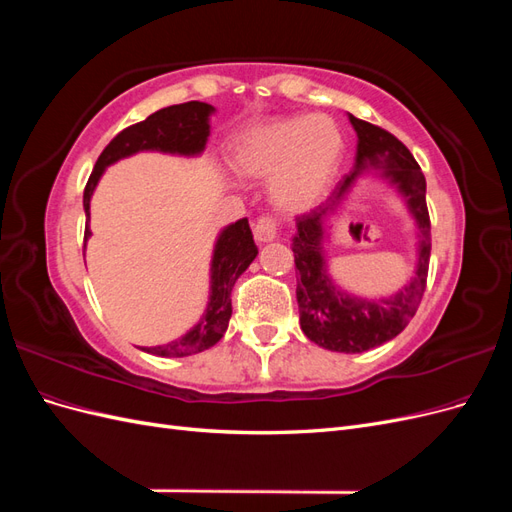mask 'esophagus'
Returning a JSON list of instances; mask_svg holds the SVG:
<instances>
[{
	"mask_svg": "<svg viewBox=\"0 0 512 512\" xmlns=\"http://www.w3.org/2000/svg\"><path fill=\"white\" fill-rule=\"evenodd\" d=\"M277 222L271 218V215H262V218L254 224V237L260 241V243H267V241H273L277 237Z\"/></svg>",
	"mask_w": 512,
	"mask_h": 512,
	"instance_id": "1",
	"label": "esophagus"
}]
</instances>
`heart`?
<instances>
[{"label":"heart","mask_w":512,"mask_h":512,"mask_svg":"<svg viewBox=\"0 0 512 512\" xmlns=\"http://www.w3.org/2000/svg\"><path fill=\"white\" fill-rule=\"evenodd\" d=\"M344 151V132L331 117L292 115L243 132L230 149V160L245 179L275 177V205L301 213L331 190Z\"/></svg>","instance_id":"1"}]
</instances>
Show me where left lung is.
<instances>
[{"label":"left lung","instance_id":"left-lung-1","mask_svg":"<svg viewBox=\"0 0 512 512\" xmlns=\"http://www.w3.org/2000/svg\"><path fill=\"white\" fill-rule=\"evenodd\" d=\"M348 117L359 136L354 170L337 183L329 203L299 215L297 232L292 237V252L294 267L299 271L297 301L303 333L327 350L356 354L397 337L416 314L427 284L431 222L425 203V175L408 147L374 123L356 119L354 115ZM367 167H376L381 176L389 178L405 196L422 237L415 277L389 300H361L339 291L326 273V261L321 254L323 220L336 210L355 177Z\"/></svg>","mask_w":512,"mask_h":512}]
</instances>
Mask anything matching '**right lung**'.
Returning a JSON list of instances; mask_svg holds the SVG:
<instances>
[{
	"instance_id": "obj_1",
	"label": "right lung",
	"mask_w": 512,
	"mask_h": 512,
	"mask_svg": "<svg viewBox=\"0 0 512 512\" xmlns=\"http://www.w3.org/2000/svg\"><path fill=\"white\" fill-rule=\"evenodd\" d=\"M215 108L205 102H185L160 108L145 121L134 123V126L121 130L111 143L104 147L100 158L91 170L89 181L83 192V207L89 220V203L96 185L104 173L106 166L115 164L121 158L134 156L138 151H162L177 153V156H198L205 149L209 138V117ZM91 230L89 222L85 226V241L89 239ZM258 254L254 243L250 224L247 218L226 226L218 241L211 258V294L203 318L198 320L196 327L179 339L164 346L141 348L156 356H190L215 346L224 337L228 329V320L232 314L230 292L239 275L252 265Z\"/></svg>"
}]
</instances>
